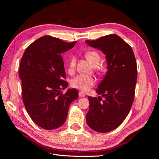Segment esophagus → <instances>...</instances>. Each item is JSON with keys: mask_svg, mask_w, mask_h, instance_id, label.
<instances>
[{"mask_svg": "<svg viewBox=\"0 0 159 159\" xmlns=\"http://www.w3.org/2000/svg\"><path fill=\"white\" fill-rule=\"evenodd\" d=\"M79 97H80V98H83V97H85V94L83 92H79Z\"/></svg>", "mask_w": 159, "mask_h": 159, "instance_id": "esophagus-1", "label": "esophagus"}]
</instances>
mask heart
Returning <instances> with one entry per match:
<instances>
[{"label": "heart", "instance_id": "1", "mask_svg": "<svg viewBox=\"0 0 159 159\" xmlns=\"http://www.w3.org/2000/svg\"><path fill=\"white\" fill-rule=\"evenodd\" d=\"M85 56L87 60L92 64L94 67L99 65L101 61V56L100 53L95 50H92L85 52ZM76 64V58L74 56L71 57L68 64V72L72 74L75 70ZM96 80L93 76L78 75L71 80V86L74 88L80 89L83 92H87L96 84Z\"/></svg>", "mask_w": 159, "mask_h": 159}]
</instances>
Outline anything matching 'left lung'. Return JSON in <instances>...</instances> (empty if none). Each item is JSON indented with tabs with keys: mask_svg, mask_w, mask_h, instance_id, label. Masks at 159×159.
I'll return each mask as SVG.
<instances>
[{
	"mask_svg": "<svg viewBox=\"0 0 159 159\" xmlns=\"http://www.w3.org/2000/svg\"><path fill=\"white\" fill-rule=\"evenodd\" d=\"M86 43L102 50L106 55L108 68L96 89L101 97L88 96L87 123L93 130L107 133L123 122L133 105L137 79L135 57L130 45L116 34L86 40Z\"/></svg>",
	"mask_w": 159,
	"mask_h": 159,
	"instance_id": "1",
	"label": "left lung"
}]
</instances>
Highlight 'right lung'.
Here are the masks:
<instances>
[{"label": "right lung", "mask_w": 159, "mask_h": 159, "mask_svg": "<svg viewBox=\"0 0 159 159\" xmlns=\"http://www.w3.org/2000/svg\"><path fill=\"white\" fill-rule=\"evenodd\" d=\"M50 35L38 39L26 48L20 61L22 100L32 120L46 130L65 123L70 104L79 98L76 89L61 92L68 83L61 54L75 45Z\"/></svg>", "instance_id": "obj_1"}]
</instances>
